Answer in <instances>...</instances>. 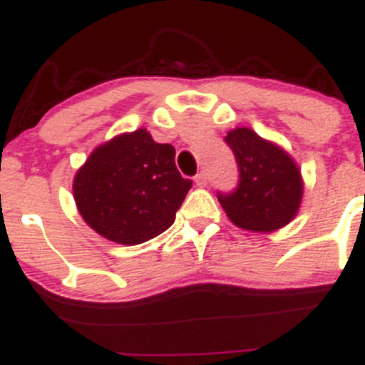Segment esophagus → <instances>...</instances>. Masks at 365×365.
Wrapping results in <instances>:
<instances>
[{
	"label": "esophagus",
	"instance_id": "34e87169",
	"mask_svg": "<svg viewBox=\"0 0 365 365\" xmlns=\"http://www.w3.org/2000/svg\"><path fill=\"white\" fill-rule=\"evenodd\" d=\"M194 182H196L197 187H205V185H206V173L201 171L200 175H196V178H194Z\"/></svg>",
	"mask_w": 365,
	"mask_h": 365
}]
</instances>
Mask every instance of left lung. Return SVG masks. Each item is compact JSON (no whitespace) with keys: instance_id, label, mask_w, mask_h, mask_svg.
I'll list each match as a JSON object with an SVG mask.
<instances>
[{"instance_id":"1","label":"left lung","mask_w":365,"mask_h":365,"mask_svg":"<svg viewBox=\"0 0 365 365\" xmlns=\"http://www.w3.org/2000/svg\"><path fill=\"white\" fill-rule=\"evenodd\" d=\"M224 141L233 150L240 178L233 192L217 194L231 222L257 233L286 226L297 215L304 194L295 160L251 128H233Z\"/></svg>"}]
</instances>
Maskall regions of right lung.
I'll use <instances>...</instances> for the list:
<instances>
[{
  "mask_svg": "<svg viewBox=\"0 0 365 365\" xmlns=\"http://www.w3.org/2000/svg\"><path fill=\"white\" fill-rule=\"evenodd\" d=\"M192 187L180 175L175 148L148 130L116 135L93 150L73 178L81 217L98 235L138 245L164 233Z\"/></svg>",
  "mask_w": 365,
  "mask_h": 365,
  "instance_id": "1",
  "label": "right lung"
}]
</instances>
